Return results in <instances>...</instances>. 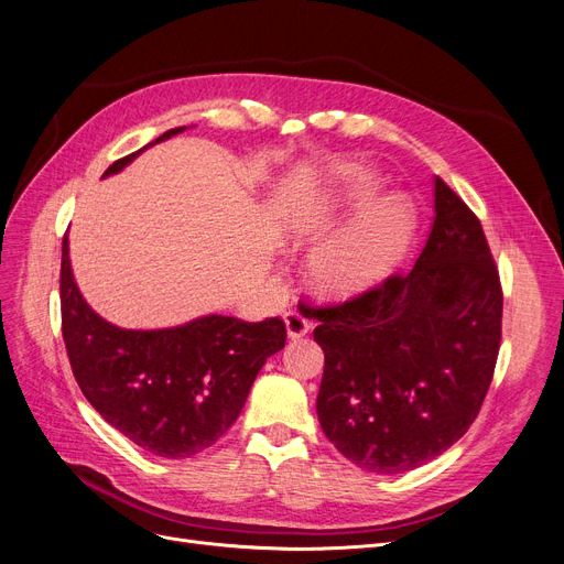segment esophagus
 <instances>
[{"label":"esophagus","instance_id":"obj_1","mask_svg":"<svg viewBox=\"0 0 564 564\" xmlns=\"http://www.w3.org/2000/svg\"><path fill=\"white\" fill-rule=\"evenodd\" d=\"M284 324H286V333H289L291 339L305 337L310 333V328H312L310 318L303 312H296V310H291V312L284 314Z\"/></svg>","mask_w":564,"mask_h":564}]
</instances>
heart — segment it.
Masks as SVG:
<instances>
[{
  "label": "heart",
  "mask_w": 564,
  "mask_h": 564,
  "mask_svg": "<svg viewBox=\"0 0 564 564\" xmlns=\"http://www.w3.org/2000/svg\"><path fill=\"white\" fill-rule=\"evenodd\" d=\"M358 204L360 185L356 174L337 172L326 185L286 204L284 238L293 246L318 243ZM413 204L404 197H390L365 210L314 254L312 282L328 299H356L394 275L413 246Z\"/></svg>",
  "instance_id": "1"
}]
</instances>
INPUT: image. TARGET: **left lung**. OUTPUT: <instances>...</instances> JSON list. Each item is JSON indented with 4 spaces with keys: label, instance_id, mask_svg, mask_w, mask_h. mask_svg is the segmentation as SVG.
<instances>
[{
    "label": "left lung",
    "instance_id": "left-lung-1",
    "mask_svg": "<svg viewBox=\"0 0 564 564\" xmlns=\"http://www.w3.org/2000/svg\"><path fill=\"white\" fill-rule=\"evenodd\" d=\"M436 218L411 273L312 307L324 348L316 413L348 462L381 475L436 459L475 422L498 360L502 286L485 229L436 176Z\"/></svg>",
    "mask_w": 564,
    "mask_h": 564
}]
</instances>
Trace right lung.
Masks as SVG:
<instances>
[{"instance_id": "add662e5", "label": "right lung", "mask_w": 564, "mask_h": 564, "mask_svg": "<svg viewBox=\"0 0 564 564\" xmlns=\"http://www.w3.org/2000/svg\"><path fill=\"white\" fill-rule=\"evenodd\" d=\"M181 130L172 128L155 142ZM144 149L119 158L105 176ZM59 296L62 335L79 390L105 422L163 459L193 457L216 443L236 422L265 358L286 341L280 316L252 324L210 314L165 330L107 324L79 296L68 238L62 246Z\"/></svg>"}]
</instances>
